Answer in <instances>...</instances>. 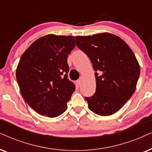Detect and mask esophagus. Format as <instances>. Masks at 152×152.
<instances>
[{
    "instance_id": "1",
    "label": "esophagus",
    "mask_w": 152,
    "mask_h": 152,
    "mask_svg": "<svg viewBox=\"0 0 152 152\" xmlns=\"http://www.w3.org/2000/svg\"><path fill=\"white\" fill-rule=\"evenodd\" d=\"M77 83L78 84V86L81 85V83H82V78L81 77H80L79 79L77 80Z\"/></svg>"
}]
</instances>
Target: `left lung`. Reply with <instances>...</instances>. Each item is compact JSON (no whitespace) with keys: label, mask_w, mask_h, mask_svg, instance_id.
Instances as JSON below:
<instances>
[{"label":"left lung","mask_w":152,"mask_h":152,"mask_svg":"<svg viewBox=\"0 0 152 152\" xmlns=\"http://www.w3.org/2000/svg\"><path fill=\"white\" fill-rule=\"evenodd\" d=\"M76 42L96 72L95 93L85 97L88 107L99 116L114 114L135 90L140 67L135 54L121 38L109 33L76 36Z\"/></svg>","instance_id":"left-lung-1"}]
</instances>
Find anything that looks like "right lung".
Listing matches in <instances>:
<instances>
[{"instance_id":"1","label":"right lung","mask_w":152,"mask_h":152,"mask_svg":"<svg viewBox=\"0 0 152 152\" xmlns=\"http://www.w3.org/2000/svg\"><path fill=\"white\" fill-rule=\"evenodd\" d=\"M72 36L38 38L21 57L16 70L20 93L39 114L54 118L66 111L75 85L67 78V57L75 48Z\"/></svg>"}]
</instances>
